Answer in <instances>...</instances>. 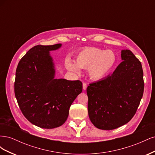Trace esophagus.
I'll list each match as a JSON object with an SVG mask.
<instances>
[{
	"mask_svg": "<svg viewBox=\"0 0 155 155\" xmlns=\"http://www.w3.org/2000/svg\"><path fill=\"white\" fill-rule=\"evenodd\" d=\"M87 85L85 83H83V89L84 91H85L87 89Z\"/></svg>",
	"mask_w": 155,
	"mask_h": 155,
	"instance_id": "1",
	"label": "esophagus"
}]
</instances>
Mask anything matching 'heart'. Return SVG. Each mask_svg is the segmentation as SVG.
Instances as JSON below:
<instances>
[{
	"mask_svg": "<svg viewBox=\"0 0 155 155\" xmlns=\"http://www.w3.org/2000/svg\"><path fill=\"white\" fill-rule=\"evenodd\" d=\"M116 62L117 57L113 51L88 47L79 51L76 56L75 63L67 58L65 65L68 70L76 74L81 73L80 68H88L91 79L99 81L110 72Z\"/></svg>",
	"mask_w": 155,
	"mask_h": 155,
	"instance_id": "1",
	"label": "heart"
}]
</instances>
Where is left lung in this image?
I'll list each match as a JSON object with an SVG mask.
<instances>
[{
  "mask_svg": "<svg viewBox=\"0 0 155 155\" xmlns=\"http://www.w3.org/2000/svg\"><path fill=\"white\" fill-rule=\"evenodd\" d=\"M123 61L111 75L87 88L89 118L96 127L112 130L133 118L143 96L142 64L129 50L121 51Z\"/></svg>",
  "mask_w": 155,
  "mask_h": 155,
  "instance_id": "obj_1",
  "label": "left lung"
}]
</instances>
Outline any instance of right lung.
Instances as JSON below:
<instances>
[{"label":"right lung","mask_w":155,"mask_h":155,"mask_svg":"<svg viewBox=\"0 0 155 155\" xmlns=\"http://www.w3.org/2000/svg\"><path fill=\"white\" fill-rule=\"evenodd\" d=\"M61 46H34L21 58L16 70L14 86L18 105L25 118L41 128L62 125L70 106L82 92L80 81L55 78V64L50 51Z\"/></svg>","instance_id":"obj_1"}]
</instances>
